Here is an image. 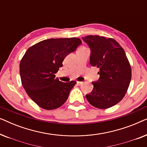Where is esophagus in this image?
<instances>
[{
  "mask_svg": "<svg viewBox=\"0 0 147 147\" xmlns=\"http://www.w3.org/2000/svg\"><path fill=\"white\" fill-rule=\"evenodd\" d=\"M84 83L82 82H77V84L78 86H82Z\"/></svg>",
  "mask_w": 147,
  "mask_h": 147,
  "instance_id": "esophagus-1",
  "label": "esophagus"
}]
</instances>
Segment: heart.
<instances>
[{"mask_svg":"<svg viewBox=\"0 0 147 147\" xmlns=\"http://www.w3.org/2000/svg\"><path fill=\"white\" fill-rule=\"evenodd\" d=\"M82 48H84V47H82Z\"/></svg>","mask_w":147,"mask_h":147,"instance_id":"obj_1","label":"heart"}]
</instances>
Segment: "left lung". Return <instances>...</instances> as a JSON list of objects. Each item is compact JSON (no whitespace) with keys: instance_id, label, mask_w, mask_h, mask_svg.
<instances>
[{"instance_id":"1","label":"left lung","mask_w":147,"mask_h":147,"mask_svg":"<svg viewBox=\"0 0 147 147\" xmlns=\"http://www.w3.org/2000/svg\"><path fill=\"white\" fill-rule=\"evenodd\" d=\"M82 39L91 49L90 64L100 69L99 80L92 82L93 90L86 98L94 107L107 109L125 96L131 80V66L123 48L114 39L88 35Z\"/></svg>"}]
</instances>
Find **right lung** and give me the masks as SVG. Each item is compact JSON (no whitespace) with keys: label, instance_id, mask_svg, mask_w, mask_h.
<instances>
[{"label":"right lung","instance_id":"right-lung-1","mask_svg":"<svg viewBox=\"0 0 147 147\" xmlns=\"http://www.w3.org/2000/svg\"><path fill=\"white\" fill-rule=\"evenodd\" d=\"M82 43L79 38L43 40L25 52L19 65L21 83L28 96L45 110L59 108L66 102L76 82H60L55 78L63 59Z\"/></svg>","mask_w":147,"mask_h":147}]
</instances>
